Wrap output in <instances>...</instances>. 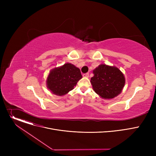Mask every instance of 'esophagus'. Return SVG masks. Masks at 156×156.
<instances>
[{"label":"esophagus","instance_id":"34e87169","mask_svg":"<svg viewBox=\"0 0 156 156\" xmlns=\"http://www.w3.org/2000/svg\"><path fill=\"white\" fill-rule=\"evenodd\" d=\"M83 76L84 77L88 78V77L89 76V74H88V73H85V74H83Z\"/></svg>","mask_w":156,"mask_h":156}]
</instances>
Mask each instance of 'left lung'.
<instances>
[{
  "label": "left lung",
  "instance_id": "8db88e82",
  "mask_svg": "<svg viewBox=\"0 0 156 156\" xmlns=\"http://www.w3.org/2000/svg\"><path fill=\"white\" fill-rule=\"evenodd\" d=\"M91 78L94 90L102 99H110L122 92L125 84L122 73L116 67L102 64L94 71Z\"/></svg>",
  "mask_w": 156,
  "mask_h": 156
}]
</instances>
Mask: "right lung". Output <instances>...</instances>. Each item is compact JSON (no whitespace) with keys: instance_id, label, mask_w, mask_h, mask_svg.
<instances>
[{"instance_id":"add662e5","label":"right lung","mask_w":156,"mask_h":156,"mask_svg":"<svg viewBox=\"0 0 156 156\" xmlns=\"http://www.w3.org/2000/svg\"><path fill=\"white\" fill-rule=\"evenodd\" d=\"M82 76L78 68L71 63L52 69L47 79V86L52 94L62 96L72 90Z\"/></svg>"}]
</instances>
